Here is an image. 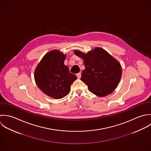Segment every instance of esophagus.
Segmentation results:
<instances>
[{
    "label": "esophagus",
    "instance_id": "1",
    "mask_svg": "<svg viewBox=\"0 0 151 151\" xmlns=\"http://www.w3.org/2000/svg\"><path fill=\"white\" fill-rule=\"evenodd\" d=\"M76 76L78 77V79H80V78H81V73H77V74H76Z\"/></svg>",
    "mask_w": 151,
    "mask_h": 151
}]
</instances>
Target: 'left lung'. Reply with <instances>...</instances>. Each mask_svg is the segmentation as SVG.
Segmentation results:
<instances>
[{"mask_svg": "<svg viewBox=\"0 0 151 151\" xmlns=\"http://www.w3.org/2000/svg\"><path fill=\"white\" fill-rule=\"evenodd\" d=\"M75 54L83 60L85 69L81 80L94 94L104 97L111 93L120 81L122 70L119 61L106 50L96 47L87 54L79 50Z\"/></svg>", "mask_w": 151, "mask_h": 151, "instance_id": "1", "label": "left lung"}]
</instances>
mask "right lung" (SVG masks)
Masks as SVG:
<instances>
[{
  "label": "right lung",
  "instance_id": "1",
  "mask_svg": "<svg viewBox=\"0 0 151 151\" xmlns=\"http://www.w3.org/2000/svg\"><path fill=\"white\" fill-rule=\"evenodd\" d=\"M66 55L58 50L47 53L35 68L34 79L44 94L56 99L69 94L70 86L77 77L64 65Z\"/></svg>",
  "mask_w": 151,
  "mask_h": 151
}]
</instances>
